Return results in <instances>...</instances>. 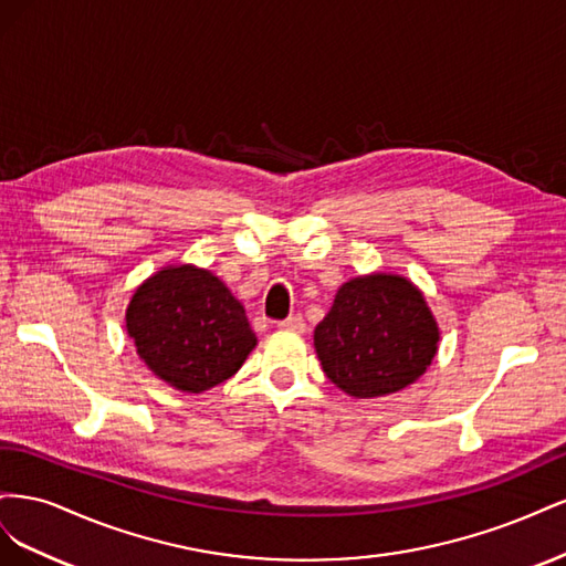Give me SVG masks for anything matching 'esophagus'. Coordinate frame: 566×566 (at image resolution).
I'll return each instance as SVG.
<instances>
[{
    "instance_id": "esophagus-1",
    "label": "esophagus",
    "mask_w": 566,
    "mask_h": 566,
    "mask_svg": "<svg viewBox=\"0 0 566 566\" xmlns=\"http://www.w3.org/2000/svg\"><path fill=\"white\" fill-rule=\"evenodd\" d=\"M283 331H293V333H304L306 331V323H304V316L295 314V316H287L285 321L279 323Z\"/></svg>"
}]
</instances>
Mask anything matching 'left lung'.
<instances>
[{
    "label": "left lung",
    "instance_id": "8db88e82",
    "mask_svg": "<svg viewBox=\"0 0 566 566\" xmlns=\"http://www.w3.org/2000/svg\"><path fill=\"white\" fill-rule=\"evenodd\" d=\"M439 325L420 290L397 273L342 283L316 325L314 347L328 380L354 399L413 385L432 364Z\"/></svg>",
    "mask_w": 566,
    "mask_h": 566
}]
</instances>
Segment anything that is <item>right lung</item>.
Instances as JSON below:
<instances>
[{
  "instance_id": "add662e5",
  "label": "right lung",
  "mask_w": 566,
  "mask_h": 566,
  "mask_svg": "<svg viewBox=\"0 0 566 566\" xmlns=\"http://www.w3.org/2000/svg\"><path fill=\"white\" fill-rule=\"evenodd\" d=\"M125 321L148 370L188 394L229 380L256 345L245 306L193 264L153 273L134 290Z\"/></svg>"
}]
</instances>
